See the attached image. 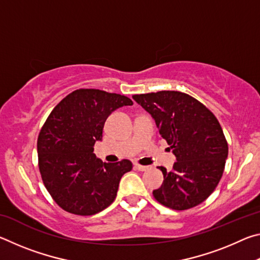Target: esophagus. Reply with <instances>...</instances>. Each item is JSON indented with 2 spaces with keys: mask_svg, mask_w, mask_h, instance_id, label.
I'll use <instances>...</instances> for the list:
<instances>
[{
  "mask_svg": "<svg viewBox=\"0 0 260 260\" xmlns=\"http://www.w3.org/2000/svg\"><path fill=\"white\" fill-rule=\"evenodd\" d=\"M134 167L138 171H141V172H144V171H148L149 169H150L149 166H143V165H140V164H135Z\"/></svg>",
  "mask_w": 260,
  "mask_h": 260,
  "instance_id": "esophagus-1",
  "label": "esophagus"
}]
</instances>
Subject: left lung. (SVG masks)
<instances>
[{
    "label": "left lung",
    "instance_id": "left-lung-1",
    "mask_svg": "<svg viewBox=\"0 0 260 260\" xmlns=\"http://www.w3.org/2000/svg\"><path fill=\"white\" fill-rule=\"evenodd\" d=\"M151 114L161 138L177 157L164 182L152 191L166 208L182 211L201 204L213 192L225 170L228 143L214 114L200 101L178 90L133 95Z\"/></svg>",
    "mask_w": 260,
    "mask_h": 260
}]
</instances>
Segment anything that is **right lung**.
I'll return each mask as SVG.
<instances>
[{
  "instance_id": "right-lung-1",
  "label": "right lung",
  "mask_w": 260,
  "mask_h": 260,
  "mask_svg": "<svg viewBox=\"0 0 260 260\" xmlns=\"http://www.w3.org/2000/svg\"><path fill=\"white\" fill-rule=\"evenodd\" d=\"M125 95L77 89L50 112L38 138L39 170L43 184L59 208L93 215L112 203L132 162H103L93 153L104 122L114 110L132 105Z\"/></svg>"
}]
</instances>
